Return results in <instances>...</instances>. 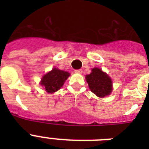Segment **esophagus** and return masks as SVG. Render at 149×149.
Segmentation results:
<instances>
[{
    "label": "esophagus",
    "instance_id": "1",
    "mask_svg": "<svg viewBox=\"0 0 149 149\" xmlns=\"http://www.w3.org/2000/svg\"><path fill=\"white\" fill-rule=\"evenodd\" d=\"M82 72H83V70H82L81 69H79V70H75V72H76V73H79V74L82 73Z\"/></svg>",
    "mask_w": 149,
    "mask_h": 149
}]
</instances>
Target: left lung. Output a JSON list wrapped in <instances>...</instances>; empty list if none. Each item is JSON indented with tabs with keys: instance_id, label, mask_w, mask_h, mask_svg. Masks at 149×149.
<instances>
[{
	"instance_id": "obj_1",
	"label": "left lung",
	"mask_w": 149,
	"mask_h": 149,
	"mask_svg": "<svg viewBox=\"0 0 149 149\" xmlns=\"http://www.w3.org/2000/svg\"><path fill=\"white\" fill-rule=\"evenodd\" d=\"M86 82L94 94L99 97L109 95L112 91V81L100 69L93 68L91 74L86 75Z\"/></svg>"
}]
</instances>
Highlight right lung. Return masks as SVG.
Returning <instances> with one entry per match:
<instances>
[{"label": "right lung", "instance_id": "1", "mask_svg": "<svg viewBox=\"0 0 149 149\" xmlns=\"http://www.w3.org/2000/svg\"><path fill=\"white\" fill-rule=\"evenodd\" d=\"M69 76V72L54 68L42 77L41 84L48 93H54L63 86Z\"/></svg>", "mask_w": 149, "mask_h": 149}]
</instances>
